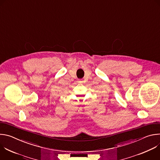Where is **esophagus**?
Returning a JSON list of instances; mask_svg holds the SVG:
<instances>
[{
	"label": "esophagus",
	"instance_id": "1",
	"mask_svg": "<svg viewBox=\"0 0 160 160\" xmlns=\"http://www.w3.org/2000/svg\"><path fill=\"white\" fill-rule=\"evenodd\" d=\"M82 82H83V81L81 80H78V82H79V83H82Z\"/></svg>",
	"mask_w": 160,
	"mask_h": 160
}]
</instances>
